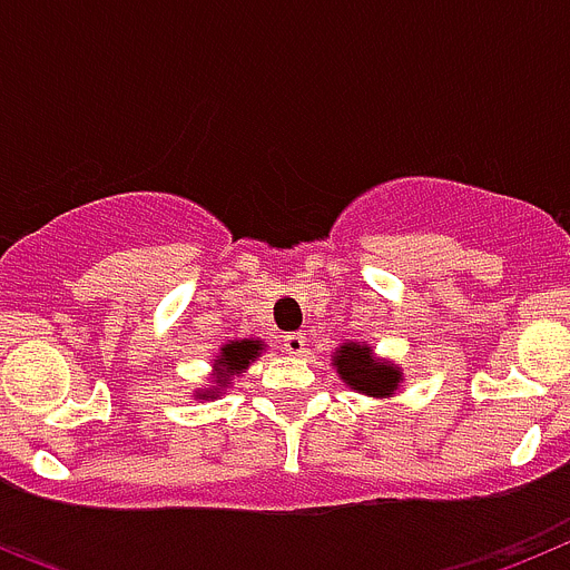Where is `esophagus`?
Wrapping results in <instances>:
<instances>
[{"label": "esophagus", "instance_id": "1", "mask_svg": "<svg viewBox=\"0 0 570 570\" xmlns=\"http://www.w3.org/2000/svg\"><path fill=\"white\" fill-rule=\"evenodd\" d=\"M282 345H285V351H288L291 356H305V351H308V336L288 334L285 340H282Z\"/></svg>", "mask_w": 570, "mask_h": 570}]
</instances>
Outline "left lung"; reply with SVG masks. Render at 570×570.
<instances>
[{"label": "left lung", "mask_w": 570, "mask_h": 570, "mask_svg": "<svg viewBox=\"0 0 570 570\" xmlns=\"http://www.w3.org/2000/svg\"><path fill=\"white\" fill-rule=\"evenodd\" d=\"M334 367L345 385H351L360 394L376 396V400L394 394L402 380V371L394 362L376 360L374 351L367 345H360V342H342L340 351L334 354Z\"/></svg>", "instance_id": "1"}]
</instances>
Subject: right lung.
I'll list each match as a JSON object with an SVG mask.
<instances>
[{
    "label": "right lung",
    "mask_w": 570,
    "mask_h": 570,
    "mask_svg": "<svg viewBox=\"0 0 570 570\" xmlns=\"http://www.w3.org/2000/svg\"><path fill=\"white\" fill-rule=\"evenodd\" d=\"M259 354L262 340H230L228 345L219 347V356L214 360V387L196 391V396L199 400H216L223 394V387L230 385V376L242 374Z\"/></svg>",
    "instance_id": "obj_1"
}]
</instances>
